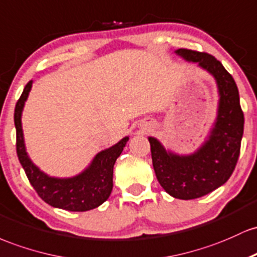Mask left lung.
<instances>
[{
    "instance_id": "8db88e82",
    "label": "left lung",
    "mask_w": 257,
    "mask_h": 257,
    "mask_svg": "<svg viewBox=\"0 0 257 257\" xmlns=\"http://www.w3.org/2000/svg\"><path fill=\"white\" fill-rule=\"evenodd\" d=\"M184 60L197 63L215 79L218 91L216 120L205 142L192 154L167 151L157 138L148 137L153 167L160 186L171 197L191 200L209 194L228 181L240 153L244 114L234 79L211 54L175 51Z\"/></svg>"
}]
</instances>
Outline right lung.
<instances>
[{
	"label": "right lung",
	"instance_id": "add662e5",
	"mask_svg": "<svg viewBox=\"0 0 257 257\" xmlns=\"http://www.w3.org/2000/svg\"><path fill=\"white\" fill-rule=\"evenodd\" d=\"M33 87V80L29 81L17 102L14 110V125L17 130V154L27 174L31 186L48 205L68 211H88L102 205L109 198L113 189L114 164L123 151L128 136L123 137L114 146L99 152L91 164L73 177H52L41 171L28 155L24 134L22 127V113L29 92Z\"/></svg>",
	"mask_w": 257,
	"mask_h": 257
}]
</instances>
